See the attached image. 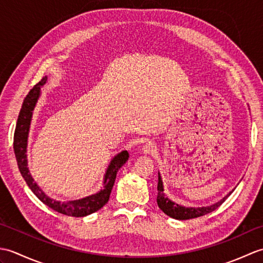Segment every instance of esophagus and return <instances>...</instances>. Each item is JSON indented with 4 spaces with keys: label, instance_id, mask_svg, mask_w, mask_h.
<instances>
[{
    "label": "esophagus",
    "instance_id": "esophagus-1",
    "mask_svg": "<svg viewBox=\"0 0 263 263\" xmlns=\"http://www.w3.org/2000/svg\"><path fill=\"white\" fill-rule=\"evenodd\" d=\"M156 149V146L153 143V142H147L143 144L142 147V153L144 155H149V154H153V152H155Z\"/></svg>",
    "mask_w": 263,
    "mask_h": 263
}]
</instances>
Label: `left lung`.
I'll list each match as a JSON object with an SVG mask.
<instances>
[{"label": "left lung", "mask_w": 263, "mask_h": 263, "mask_svg": "<svg viewBox=\"0 0 263 263\" xmlns=\"http://www.w3.org/2000/svg\"><path fill=\"white\" fill-rule=\"evenodd\" d=\"M158 195H157V204L163 210L167 216H170L174 219L178 220H187V219H193V218H198L201 216H204L206 214H210L214 210H216L218 206L221 205L222 202L228 198L227 194L225 198H222L220 201H218L217 203L211 204L209 206H202V208H185V206H182L175 202H173L168 198L165 197L164 194V187H163V182H161V177L158 174Z\"/></svg>", "instance_id": "left-lung-1"}]
</instances>
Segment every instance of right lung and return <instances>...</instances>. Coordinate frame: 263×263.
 Wrapping results in <instances>:
<instances>
[{
	"label": "right lung",
	"instance_id": "add662e5",
	"mask_svg": "<svg viewBox=\"0 0 263 263\" xmlns=\"http://www.w3.org/2000/svg\"><path fill=\"white\" fill-rule=\"evenodd\" d=\"M47 77H44L43 79L39 81L37 85L33 86V88L27 95L24 103H22L20 113L18 116V122H16L15 131H14V138H13V149L16 158V163L19 166V171L21 173L22 177L25 178L27 185L30 187L33 194L42 201L43 203L48 205L49 208L60 212L66 216L72 217H85L93 212L98 211L100 208L108 202L109 195L111 187L114 185L116 174L121 167L126 163L128 159V153L126 150L122 152L113 158L106 172V175L104 178V189L96 194H92L90 197L83 198L81 200L76 201H69V202H60V201H55L44 193L39 186L33 182V178L31 177L29 170H28L27 165V141H28V133H29V126L31 121L32 110L37 103V99L39 97V91H41V87L44 86L46 82Z\"/></svg>",
	"mask_w": 263,
	"mask_h": 263
}]
</instances>
